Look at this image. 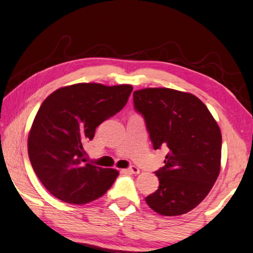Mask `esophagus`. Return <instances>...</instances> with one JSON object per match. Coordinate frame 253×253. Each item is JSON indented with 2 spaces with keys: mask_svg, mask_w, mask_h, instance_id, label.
<instances>
[{
  "mask_svg": "<svg viewBox=\"0 0 253 253\" xmlns=\"http://www.w3.org/2000/svg\"><path fill=\"white\" fill-rule=\"evenodd\" d=\"M127 171L130 172V174H139L140 172V169L135 167V166H130V167L127 169Z\"/></svg>",
  "mask_w": 253,
  "mask_h": 253,
  "instance_id": "esophagus-1",
  "label": "esophagus"
}]
</instances>
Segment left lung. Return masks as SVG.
I'll use <instances>...</instances> for the list:
<instances>
[{
	"instance_id": "left-lung-1",
	"label": "left lung",
	"mask_w": 253,
	"mask_h": 253,
	"mask_svg": "<svg viewBox=\"0 0 253 253\" xmlns=\"http://www.w3.org/2000/svg\"><path fill=\"white\" fill-rule=\"evenodd\" d=\"M154 149L167 147L165 166L155 171L160 185L146 202L155 212L178 216L196 208L220 170L222 134L208 107L194 94L171 88L133 93Z\"/></svg>"
}]
</instances>
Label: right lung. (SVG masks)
I'll return each instance as SVG.
<instances>
[{"label": "right lung", "instance_id": "right-lung-1", "mask_svg": "<svg viewBox=\"0 0 253 253\" xmlns=\"http://www.w3.org/2000/svg\"><path fill=\"white\" fill-rule=\"evenodd\" d=\"M133 87L81 83L60 87L41 105L28 137L37 177L53 196L71 204L101 197L119 172L86 162L84 143L103 121L123 110Z\"/></svg>", "mask_w": 253, "mask_h": 253}]
</instances>
